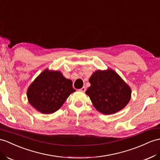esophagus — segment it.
Segmentation results:
<instances>
[{
	"mask_svg": "<svg viewBox=\"0 0 160 160\" xmlns=\"http://www.w3.org/2000/svg\"><path fill=\"white\" fill-rule=\"evenodd\" d=\"M79 91H81V92H85V91H86V87H83L82 88H80V89L79 90Z\"/></svg>",
	"mask_w": 160,
	"mask_h": 160,
	"instance_id": "1",
	"label": "esophagus"
}]
</instances>
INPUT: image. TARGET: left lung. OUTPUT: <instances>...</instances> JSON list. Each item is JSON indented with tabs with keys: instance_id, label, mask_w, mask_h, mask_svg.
I'll return each mask as SVG.
<instances>
[{
	"instance_id": "obj_1",
	"label": "left lung",
	"mask_w": 160,
	"mask_h": 160,
	"mask_svg": "<svg viewBox=\"0 0 160 160\" xmlns=\"http://www.w3.org/2000/svg\"><path fill=\"white\" fill-rule=\"evenodd\" d=\"M89 82L86 94L97 111L105 115L120 111L130 100V87L112 69L93 72Z\"/></svg>"
}]
</instances>
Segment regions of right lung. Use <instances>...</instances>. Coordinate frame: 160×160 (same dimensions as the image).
<instances>
[{
  "instance_id": "right-lung-1",
  "label": "right lung",
  "mask_w": 160,
  "mask_h": 160,
  "mask_svg": "<svg viewBox=\"0 0 160 160\" xmlns=\"http://www.w3.org/2000/svg\"><path fill=\"white\" fill-rule=\"evenodd\" d=\"M75 91L72 81L65 78L61 72L46 69L28 87L27 97L38 112L49 114L57 111Z\"/></svg>"
}]
</instances>
